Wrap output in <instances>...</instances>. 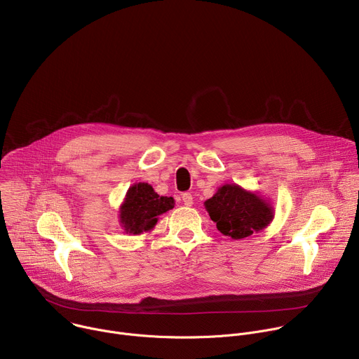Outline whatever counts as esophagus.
Here are the masks:
<instances>
[{"label":"esophagus","instance_id":"1","mask_svg":"<svg viewBox=\"0 0 359 359\" xmlns=\"http://www.w3.org/2000/svg\"><path fill=\"white\" fill-rule=\"evenodd\" d=\"M182 202L187 205V206H191L194 203V198H192V194L191 192H184L182 194Z\"/></svg>","mask_w":359,"mask_h":359}]
</instances>
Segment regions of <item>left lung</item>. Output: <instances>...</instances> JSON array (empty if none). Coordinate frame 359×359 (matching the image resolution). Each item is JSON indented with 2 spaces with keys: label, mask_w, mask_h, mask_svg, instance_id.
<instances>
[{
  "label": "left lung",
  "mask_w": 359,
  "mask_h": 359,
  "mask_svg": "<svg viewBox=\"0 0 359 359\" xmlns=\"http://www.w3.org/2000/svg\"><path fill=\"white\" fill-rule=\"evenodd\" d=\"M218 231L232 239H243L266 228L273 218V208L257 195L239 185L226 184L205 202Z\"/></svg>",
  "instance_id": "1"
}]
</instances>
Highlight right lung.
Masks as SVG:
<instances>
[{
    "label": "right lung",
    "instance_id": "right-lung-1",
    "mask_svg": "<svg viewBox=\"0 0 359 359\" xmlns=\"http://www.w3.org/2000/svg\"><path fill=\"white\" fill-rule=\"evenodd\" d=\"M172 208V196H160L146 182L134 184L120 208V222L128 233L137 235L150 231L157 224L158 215Z\"/></svg>",
    "mask_w": 359,
    "mask_h": 359
}]
</instances>
